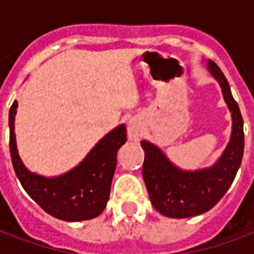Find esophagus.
<instances>
[{
	"label": "esophagus",
	"mask_w": 254,
	"mask_h": 254,
	"mask_svg": "<svg viewBox=\"0 0 254 254\" xmlns=\"http://www.w3.org/2000/svg\"><path fill=\"white\" fill-rule=\"evenodd\" d=\"M143 134V125L138 120H130L127 124V137L129 140H138Z\"/></svg>",
	"instance_id": "34e87169"
}]
</instances>
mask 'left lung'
<instances>
[{
    "label": "left lung",
    "mask_w": 254,
    "mask_h": 254,
    "mask_svg": "<svg viewBox=\"0 0 254 254\" xmlns=\"http://www.w3.org/2000/svg\"><path fill=\"white\" fill-rule=\"evenodd\" d=\"M207 69L222 88L233 121L229 143L219 159L209 167L184 170L174 165L158 145L147 140L141 141L145 154L143 178L149 200L155 209L167 218H190L215 207L231 187L242 162L245 138L240 107L220 67L208 60Z\"/></svg>",
    "instance_id": "obj_1"
}]
</instances>
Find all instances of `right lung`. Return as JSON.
I'll list each match as a JSON object with an SVG mask.
<instances>
[{"label":"right lung","instance_id":"add662e5","mask_svg":"<svg viewBox=\"0 0 254 254\" xmlns=\"http://www.w3.org/2000/svg\"><path fill=\"white\" fill-rule=\"evenodd\" d=\"M16 110L17 100L9 110V148L24 190L42 209L61 220L80 222L100 215L110 197L117 152L127 143V127L118 125L103 136L72 170L57 177H45L28 170L20 158L14 134Z\"/></svg>","mask_w":254,"mask_h":254}]
</instances>
